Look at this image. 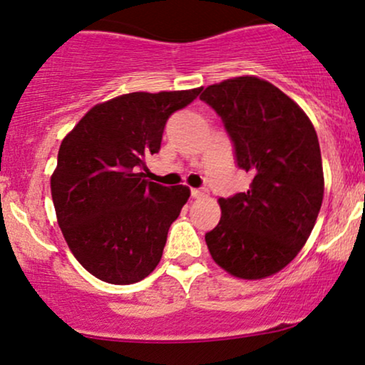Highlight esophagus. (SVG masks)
I'll use <instances>...</instances> for the list:
<instances>
[{"label": "esophagus", "instance_id": "esophagus-1", "mask_svg": "<svg viewBox=\"0 0 365 365\" xmlns=\"http://www.w3.org/2000/svg\"><path fill=\"white\" fill-rule=\"evenodd\" d=\"M190 195L194 197V199H200V197L206 195V190H200V188H192Z\"/></svg>", "mask_w": 365, "mask_h": 365}]
</instances>
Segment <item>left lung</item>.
<instances>
[{"mask_svg":"<svg viewBox=\"0 0 365 365\" xmlns=\"http://www.w3.org/2000/svg\"><path fill=\"white\" fill-rule=\"evenodd\" d=\"M200 99L221 116L249 190L221 197V220L206 233L226 273L261 279L290 264L311 235L324 195L317 133L295 101L257 77L206 87Z\"/></svg>","mask_w":365,"mask_h":365,"instance_id":"left-lung-1","label":"left lung"}]
</instances>
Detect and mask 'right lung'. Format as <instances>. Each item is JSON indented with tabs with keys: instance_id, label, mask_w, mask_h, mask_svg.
Here are the masks:
<instances>
[{
	"instance_id": "add662e5",
	"label": "right lung",
	"mask_w": 365,
	"mask_h": 365,
	"mask_svg": "<svg viewBox=\"0 0 365 365\" xmlns=\"http://www.w3.org/2000/svg\"><path fill=\"white\" fill-rule=\"evenodd\" d=\"M199 92L118 96L96 104L63 139L51 177L53 204L70 250L96 278L137 283L161 261L190 190L149 182L140 170L161 149L170 116Z\"/></svg>"
}]
</instances>
